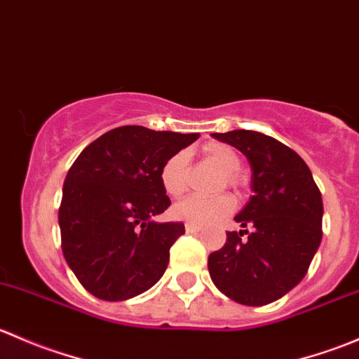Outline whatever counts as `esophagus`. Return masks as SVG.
I'll list each match as a JSON object with an SVG mask.
<instances>
[{"mask_svg": "<svg viewBox=\"0 0 359 359\" xmlns=\"http://www.w3.org/2000/svg\"><path fill=\"white\" fill-rule=\"evenodd\" d=\"M186 231L189 234H198V233H200V227L193 226V224H186Z\"/></svg>", "mask_w": 359, "mask_h": 359, "instance_id": "34e87169", "label": "esophagus"}]
</instances>
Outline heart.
<instances>
[{
    "instance_id": "obj_1",
    "label": "heart",
    "mask_w": 359,
    "mask_h": 359,
    "mask_svg": "<svg viewBox=\"0 0 359 359\" xmlns=\"http://www.w3.org/2000/svg\"><path fill=\"white\" fill-rule=\"evenodd\" d=\"M203 154L224 172L220 189L226 186L241 189L245 186V180L240 173L241 156L233 146L224 142H210L203 147ZM159 182L163 191L172 198H179L186 193L189 187V154L186 151L172 154L163 163L159 170ZM234 206L236 201L231 194H219L213 198L191 196L177 203L172 208V215L193 226L206 227L226 219L229 213H233Z\"/></svg>"
}]
</instances>
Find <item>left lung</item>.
Returning <instances> with one entry per match:
<instances>
[{"label": "left lung", "instance_id": "left-lung-1", "mask_svg": "<svg viewBox=\"0 0 359 359\" xmlns=\"http://www.w3.org/2000/svg\"><path fill=\"white\" fill-rule=\"evenodd\" d=\"M213 137L248 158L253 196L234 217L247 229L227 233L226 245L210 253V278L234 302L266 306L297 287L309 269L323 236L321 193L306 161L280 140L253 130Z\"/></svg>", "mask_w": 359, "mask_h": 359}]
</instances>
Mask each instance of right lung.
<instances>
[{
    "mask_svg": "<svg viewBox=\"0 0 359 359\" xmlns=\"http://www.w3.org/2000/svg\"><path fill=\"white\" fill-rule=\"evenodd\" d=\"M198 137L118 126L76 158L64 180L59 226L64 259L86 292L126 300L163 276L186 229L151 220L170 206L159 170Z\"/></svg>",
    "mask_w": 359,
    "mask_h": 359,
    "instance_id": "obj_1",
    "label": "right lung"
}]
</instances>
